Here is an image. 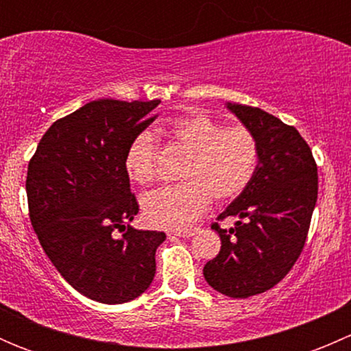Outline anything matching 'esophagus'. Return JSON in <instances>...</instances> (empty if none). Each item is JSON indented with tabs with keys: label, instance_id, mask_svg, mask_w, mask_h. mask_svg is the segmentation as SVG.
<instances>
[{
	"label": "esophagus",
	"instance_id": "1",
	"mask_svg": "<svg viewBox=\"0 0 351 351\" xmlns=\"http://www.w3.org/2000/svg\"><path fill=\"white\" fill-rule=\"evenodd\" d=\"M169 238H190V236H193V231L192 229H186V231H169L168 232Z\"/></svg>",
	"mask_w": 351,
	"mask_h": 351
}]
</instances>
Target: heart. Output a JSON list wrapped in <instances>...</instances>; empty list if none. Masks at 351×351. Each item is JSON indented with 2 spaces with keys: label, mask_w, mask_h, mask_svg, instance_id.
<instances>
[{
  "label": "heart",
  "mask_w": 351,
  "mask_h": 351,
  "mask_svg": "<svg viewBox=\"0 0 351 351\" xmlns=\"http://www.w3.org/2000/svg\"><path fill=\"white\" fill-rule=\"evenodd\" d=\"M165 134L183 151L182 185L156 190L143 198L144 219L154 228L186 229L207 210L210 197L217 202L238 198L253 180L260 146L243 123L224 125L205 112L176 117ZM158 141L141 132L130 141L123 165L137 185H149L158 175Z\"/></svg>",
  "instance_id": "b5f03b06"
}]
</instances>
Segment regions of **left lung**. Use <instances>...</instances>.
Returning a JSON list of instances; mask_svg holds the SVG:
<instances>
[{"label":"left lung","mask_w":351,"mask_h":351,"mask_svg":"<svg viewBox=\"0 0 351 351\" xmlns=\"http://www.w3.org/2000/svg\"><path fill=\"white\" fill-rule=\"evenodd\" d=\"M228 108L256 136L260 159L247 189L217 217H236L234 228L212 224L222 246L204 277L217 292L246 299L277 285L302 253L317 200V166L295 127L256 107Z\"/></svg>","instance_id":"left-lung-1"}]
</instances>
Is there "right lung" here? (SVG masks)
<instances>
[{
    "instance_id": "obj_1",
    "label": "right lung",
    "mask_w": 351,
    "mask_h": 351,
    "mask_svg": "<svg viewBox=\"0 0 351 351\" xmlns=\"http://www.w3.org/2000/svg\"><path fill=\"white\" fill-rule=\"evenodd\" d=\"M159 104L90 101L56 120L28 162L32 228L67 284L97 302H129L154 278L166 234L129 226L139 204L123 158Z\"/></svg>"
}]
</instances>
